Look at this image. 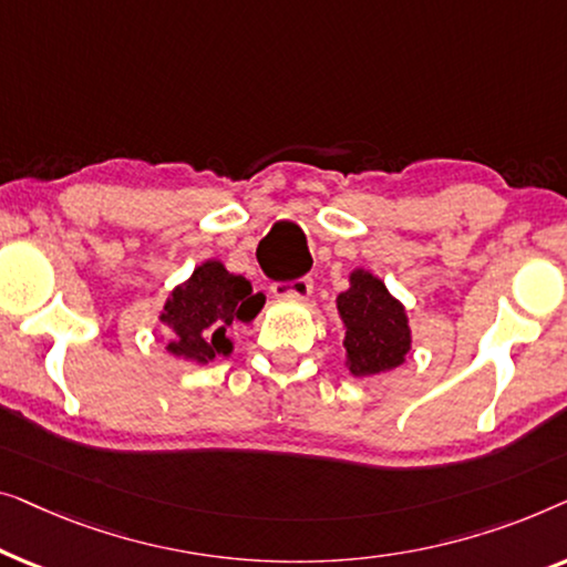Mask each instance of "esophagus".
Instances as JSON below:
<instances>
[{
  "label": "esophagus",
  "instance_id": "34e87169",
  "mask_svg": "<svg viewBox=\"0 0 567 567\" xmlns=\"http://www.w3.org/2000/svg\"><path fill=\"white\" fill-rule=\"evenodd\" d=\"M310 292H313V280L310 277H298V280L272 285V295L282 300H306Z\"/></svg>",
  "mask_w": 567,
  "mask_h": 567
}]
</instances>
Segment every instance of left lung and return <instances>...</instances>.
<instances>
[{
	"label": "left lung",
	"instance_id": "8db88e82",
	"mask_svg": "<svg viewBox=\"0 0 567 567\" xmlns=\"http://www.w3.org/2000/svg\"><path fill=\"white\" fill-rule=\"evenodd\" d=\"M344 323L347 367L354 378L390 372L411 352L409 316L385 282L367 269L349 275V290L337 298Z\"/></svg>",
	"mask_w": 567,
	"mask_h": 567
}]
</instances>
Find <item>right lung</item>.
I'll list each match as a JSON object with an SVG mask.
<instances>
[{"instance_id":"add662e5","label":"right lung","mask_w":567,"mask_h":567,"mask_svg":"<svg viewBox=\"0 0 567 567\" xmlns=\"http://www.w3.org/2000/svg\"><path fill=\"white\" fill-rule=\"evenodd\" d=\"M261 306L265 295L254 292L249 280L207 259L164 302L158 321L169 326L166 352L197 364H207L218 354L228 357L234 352L228 329L236 321H254Z\"/></svg>"}]
</instances>
